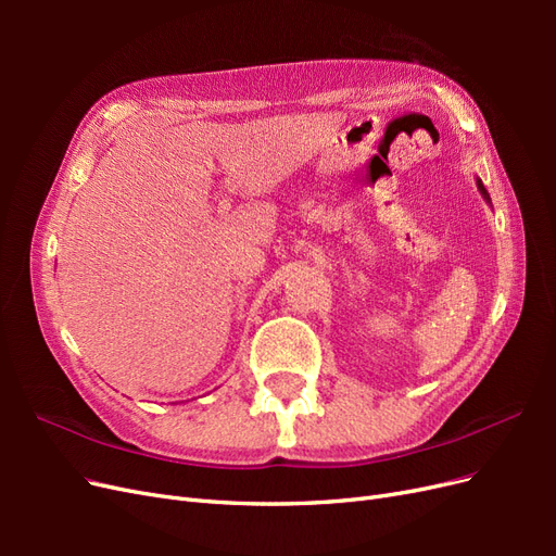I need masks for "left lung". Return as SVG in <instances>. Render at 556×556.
<instances>
[{
	"instance_id": "left-lung-1",
	"label": "left lung",
	"mask_w": 556,
	"mask_h": 556,
	"mask_svg": "<svg viewBox=\"0 0 556 556\" xmlns=\"http://www.w3.org/2000/svg\"><path fill=\"white\" fill-rule=\"evenodd\" d=\"M478 188H480V192H482V197L486 199V201H490V194H486V190H484V185L478 180Z\"/></svg>"
}]
</instances>
